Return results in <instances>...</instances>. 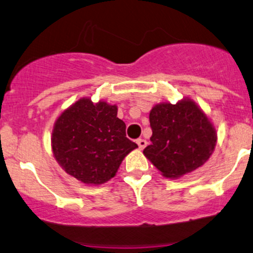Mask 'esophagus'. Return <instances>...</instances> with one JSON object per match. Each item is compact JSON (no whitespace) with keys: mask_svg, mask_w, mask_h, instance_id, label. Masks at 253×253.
<instances>
[{"mask_svg":"<svg viewBox=\"0 0 253 253\" xmlns=\"http://www.w3.org/2000/svg\"><path fill=\"white\" fill-rule=\"evenodd\" d=\"M136 143H137V146H139L140 149H144L148 142L144 139H137L136 140Z\"/></svg>","mask_w":253,"mask_h":253,"instance_id":"1","label":"esophagus"}]
</instances>
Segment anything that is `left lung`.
Masks as SVG:
<instances>
[{
	"instance_id": "left-lung-1",
	"label": "left lung",
	"mask_w": 253,
	"mask_h": 253,
	"mask_svg": "<svg viewBox=\"0 0 253 253\" xmlns=\"http://www.w3.org/2000/svg\"><path fill=\"white\" fill-rule=\"evenodd\" d=\"M153 135L143 154L166 178L177 179L203 167L216 146V129L188 97L156 104L149 113Z\"/></svg>"
}]
</instances>
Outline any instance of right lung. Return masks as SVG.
<instances>
[{"label": "right lung", "instance_id": "right-lung-1", "mask_svg": "<svg viewBox=\"0 0 253 253\" xmlns=\"http://www.w3.org/2000/svg\"><path fill=\"white\" fill-rule=\"evenodd\" d=\"M117 105L81 98L60 114L52 130V151L69 176L100 185L116 176L121 162L137 144L126 137Z\"/></svg>", "mask_w": 253, "mask_h": 253}]
</instances>
